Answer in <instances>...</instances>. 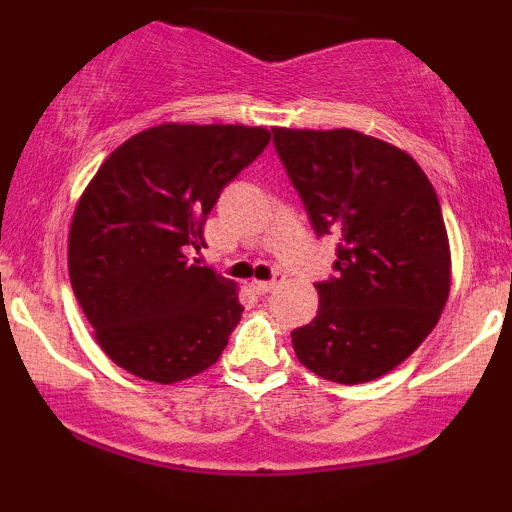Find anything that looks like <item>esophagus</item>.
Listing matches in <instances>:
<instances>
[{
	"mask_svg": "<svg viewBox=\"0 0 512 512\" xmlns=\"http://www.w3.org/2000/svg\"><path fill=\"white\" fill-rule=\"evenodd\" d=\"M284 281H286L284 274H276L274 279H269V281H252V289L260 293V296H264V293H272L276 286H281Z\"/></svg>",
	"mask_w": 512,
	"mask_h": 512,
	"instance_id": "1",
	"label": "esophagus"
}]
</instances>
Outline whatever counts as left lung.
I'll return each instance as SVG.
<instances>
[{"instance_id":"8db88e82","label":"left lung","mask_w":512,"mask_h":512,"mask_svg":"<svg viewBox=\"0 0 512 512\" xmlns=\"http://www.w3.org/2000/svg\"><path fill=\"white\" fill-rule=\"evenodd\" d=\"M274 149L317 236L337 233L320 308L291 332L305 368L358 385L399 366L436 327L450 248L436 190L409 154L356 129L274 127Z\"/></svg>"}]
</instances>
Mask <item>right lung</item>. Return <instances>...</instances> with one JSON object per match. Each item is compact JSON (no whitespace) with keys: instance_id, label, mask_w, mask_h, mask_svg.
<instances>
[{"instance_id":"obj_1","label":"right lung","mask_w":512,"mask_h":512,"mask_svg":"<svg viewBox=\"0 0 512 512\" xmlns=\"http://www.w3.org/2000/svg\"><path fill=\"white\" fill-rule=\"evenodd\" d=\"M272 134L158 125L105 158L74 211L69 279L96 342L120 368L170 385L219 361L243 305L236 284L187 260L221 190Z\"/></svg>"}]
</instances>
